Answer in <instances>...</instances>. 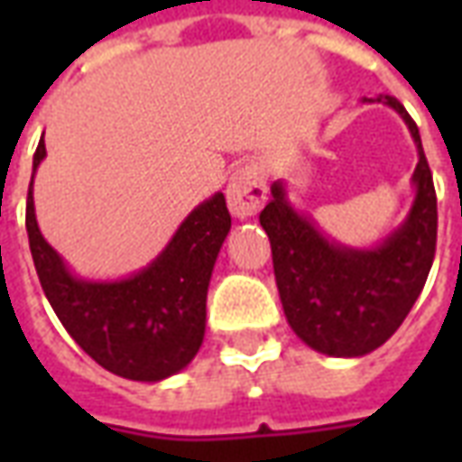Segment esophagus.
I'll return each mask as SVG.
<instances>
[{
  "instance_id": "esophagus-1",
  "label": "esophagus",
  "mask_w": 462,
  "mask_h": 462,
  "mask_svg": "<svg viewBox=\"0 0 462 462\" xmlns=\"http://www.w3.org/2000/svg\"><path fill=\"white\" fill-rule=\"evenodd\" d=\"M267 200V185L262 175L260 162H247L240 171L232 175L227 185V208L237 220L254 217L262 210V205Z\"/></svg>"
}]
</instances>
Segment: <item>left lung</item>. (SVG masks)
I'll return each mask as SVG.
<instances>
[{"instance_id":"left-lung-1","label":"left lung","mask_w":462,"mask_h":462,"mask_svg":"<svg viewBox=\"0 0 462 462\" xmlns=\"http://www.w3.org/2000/svg\"><path fill=\"white\" fill-rule=\"evenodd\" d=\"M376 101L403 118L418 148L416 198L386 240L376 247L329 240L311 217L294 210L282 180L272 185L270 205L260 212L287 321L307 346L327 356H364L386 344L416 304L436 254V188L418 125L393 96Z\"/></svg>"}]
</instances>
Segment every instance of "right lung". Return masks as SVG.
<instances>
[{
    "label": "right lung",
    "instance_id": "obj_1",
    "mask_svg": "<svg viewBox=\"0 0 462 462\" xmlns=\"http://www.w3.org/2000/svg\"><path fill=\"white\" fill-rule=\"evenodd\" d=\"M46 158L44 138L34 172ZM34 185V178H32ZM26 198V235L46 300L71 339L96 364L131 381H162L190 364L205 337L212 267L230 232L222 192L180 222L155 260L123 280H81L36 225L34 192Z\"/></svg>",
    "mask_w": 462,
    "mask_h": 462
}]
</instances>
